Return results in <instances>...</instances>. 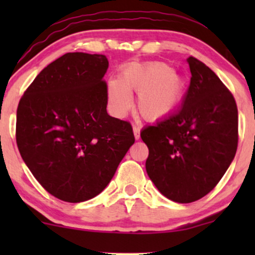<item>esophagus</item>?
<instances>
[{
    "label": "esophagus",
    "mask_w": 255,
    "mask_h": 255,
    "mask_svg": "<svg viewBox=\"0 0 255 255\" xmlns=\"http://www.w3.org/2000/svg\"><path fill=\"white\" fill-rule=\"evenodd\" d=\"M133 131H134V137H135V139L137 140L140 137V128L136 127V126H134Z\"/></svg>",
    "instance_id": "34e87169"
}]
</instances>
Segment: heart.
Masks as SVG:
<instances>
[{
	"label": "heart",
	"mask_w": 255,
	"mask_h": 255,
	"mask_svg": "<svg viewBox=\"0 0 255 255\" xmlns=\"http://www.w3.org/2000/svg\"><path fill=\"white\" fill-rule=\"evenodd\" d=\"M183 90V79L168 64H129L122 71L121 80L111 79L108 83V104L114 115L125 116L131 107L128 91H133L137 93L140 114L154 121L169 115L177 107Z\"/></svg>",
	"instance_id": "heart-1"
}]
</instances>
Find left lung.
Listing matches in <instances>:
<instances>
[{"label": "left lung", "instance_id": "1", "mask_svg": "<svg viewBox=\"0 0 255 255\" xmlns=\"http://www.w3.org/2000/svg\"><path fill=\"white\" fill-rule=\"evenodd\" d=\"M187 62L192 77L181 108L140 133L148 147V177L164 197L181 204L217 186L239 141L234 96L206 64L193 56Z\"/></svg>", "mask_w": 255, "mask_h": 255}]
</instances>
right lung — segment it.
Segmentation results:
<instances>
[{"mask_svg":"<svg viewBox=\"0 0 255 255\" xmlns=\"http://www.w3.org/2000/svg\"><path fill=\"white\" fill-rule=\"evenodd\" d=\"M105 55L68 52L46 66L16 110V144L46 192L67 203L98 195L134 144L128 121L107 113Z\"/></svg>","mask_w":255,"mask_h":255,"instance_id":"add662e5","label":"right lung"}]
</instances>
